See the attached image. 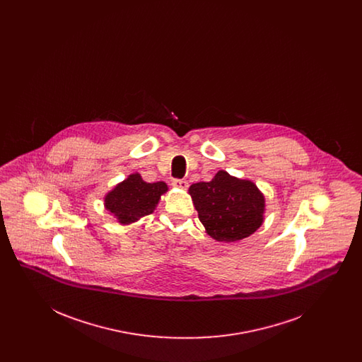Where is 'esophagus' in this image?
<instances>
[{"label":"esophagus","mask_w":362,"mask_h":362,"mask_svg":"<svg viewBox=\"0 0 362 362\" xmlns=\"http://www.w3.org/2000/svg\"><path fill=\"white\" fill-rule=\"evenodd\" d=\"M173 186L176 189H187L189 183H187V180H183V179H175L173 180Z\"/></svg>","instance_id":"obj_1"}]
</instances>
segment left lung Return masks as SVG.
<instances>
[{"instance_id":"1","label":"left lung","mask_w":362,"mask_h":362,"mask_svg":"<svg viewBox=\"0 0 362 362\" xmlns=\"http://www.w3.org/2000/svg\"><path fill=\"white\" fill-rule=\"evenodd\" d=\"M189 192L199 221L214 240L239 241L263 224L264 197L251 180L218 171L210 182L191 185Z\"/></svg>"}]
</instances>
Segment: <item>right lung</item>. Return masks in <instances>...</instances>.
<instances>
[{"label": "right lung", "instance_id": "obj_1", "mask_svg": "<svg viewBox=\"0 0 362 362\" xmlns=\"http://www.w3.org/2000/svg\"><path fill=\"white\" fill-rule=\"evenodd\" d=\"M167 189L164 182L146 183L139 173H132L104 197V206L117 217L118 223L132 224L152 214Z\"/></svg>", "mask_w": 362, "mask_h": 362}]
</instances>
